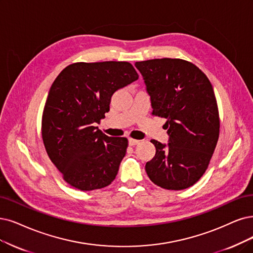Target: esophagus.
I'll use <instances>...</instances> for the list:
<instances>
[{
  "label": "esophagus",
  "instance_id": "esophagus-1",
  "mask_svg": "<svg viewBox=\"0 0 253 253\" xmlns=\"http://www.w3.org/2000/svg\"><path fill=\"white\" fill-rule=\"evenodd\" d=\"M128 143H129L130 146H135V145H137L139 143V141H138V139H134V138H129Z\"/></svg>",
  "mask_w": 253,
  "mask_h": 253
}]
</instances>
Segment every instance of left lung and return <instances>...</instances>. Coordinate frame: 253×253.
<instances>
[{
  "instance_id": "8db88e82",
  "label": "left lung",
  "mask_w": 253,
  "mask_h": 253,
  "mask_svg": "<svg viewBox=\"0 0 253 253\" xmlns=\"http://www.w3.org/2000/svg\"><path fill=\"white\" fill-rule=\"evenodd\" d=\"M151 98L152 115L167 119L168 146L152 139L155 156L146 164L150 180L179 191L197 182L208 170L220 133L216 96L198 67L178 58L135 62Z\"/></svg>"
}]
</instances>
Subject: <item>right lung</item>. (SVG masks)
<instances>
[{
  "label": "right lung",
  "instance_id": "1",
  "mask_svg": "<svg viewBox=\"0 0 253 253\" xmlns=\"http://www.w3.org/2000/svg\"><path fill=\"white\" fill-rule=\"evenodd\" d=\"M138 79L127 61L75 62L64 68L49 90L42 119V141L51 162L73 188L92 191L115 180L128 139L98 129L111 96Z\"/></svg>",
  "mask_w": 253,
  "mask_h": 253
}]
</instances>
